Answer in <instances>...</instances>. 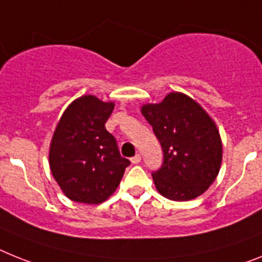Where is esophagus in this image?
Returning <instances> with one entry per match:
<instances>
[{
	"mask_svg": "<svg viewBox=\"0 0 262 262\" xmlns=\"http://www.w3.org/2000/svg\"><path fill=\"white\" fill-rule=\"evenodd\" d=\"M130 161H132V164H133V165L140 164V162H141V156H140V155H136L135 157H132V158H130Z\"/></svg>",
	"mask_w": 262,
	"mask_h": 262,
	"instance_id": "obj_1",
	"label": "esophagus"
}]
</instances>
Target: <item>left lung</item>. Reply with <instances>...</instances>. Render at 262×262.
Instances as JSON below:
<instances>
[{
	"mask_svg": "<svg viewBox=\"0 0 262 262\" xmlns=\"http://www.w3.org/2000/svg\"><path fill=\"white\" fill-rule=\"evenodd\" d=\"M141 113L161 144L164 161L151 173L157 190L173 201L201 195L216 180L223 144L214 121L194 100L169 93L160 104H146Z\"/></svg>",
	"mask_w": 262,
	"mask_h": 262,
	"instance_id": "obj_1",
	"label": "left lung"
}]
</instances>
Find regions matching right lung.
<instances>
[{
  "label": "right lung",
  "mask_w": 262,
  "mask_h": 262,
  "mask_svg": "<svg viewBox=\"0 0 262 262\" xmlns=\"http://www.w3.org/2000/svg\"><path fill=\"white\" fill-rule=\"evenodd\" d=\"M114 109L94 96L74 100L63 112L52 138L49 165L68 199L101 204L117 189L125 168L117 141L105 127Z\"/></svg>",
  "instance_id": "obj_1"
}]
</instances>
